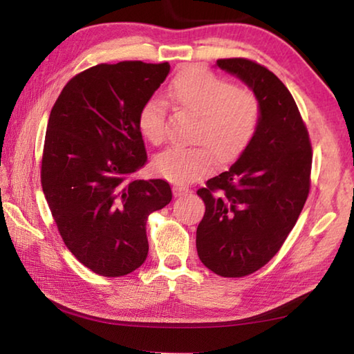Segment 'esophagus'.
Instances as JSON below:
<instances>
[{
	"instance_id": "obj_1",
	"label": "esophagus",
	"mask_w": 354,
	"mask_h": 354,
	"mask_svg": "<svg viewBox=\"0 0 354 354\" xmlns=\"http://www.w3.org/2000/svg\"><path fill=\"white\" fill-rule=\"evenodd\" d=\"M189 194H190V189L185 187V185H179V184L173 185V195L175 196H185Z\"/></svg>"
}]
</instances>
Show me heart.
<instances>
[{
  "label": "heart",
  "mask_w": 354,
  "mask_h": 354,
  "mask_svg": "<svg viewBox=\"0 0 354 354\" xmlns=\"http://www.w3.org/2000/svg\"><path fill=\"white\" fill-rule=\"evenodd\" d=\"M170 95L183 109L196 115L192 147H171L156 156L154 169L175 183H189L211 170L218 160L234 158L253 139L261 120V103L248 87L231 86L205 68H190L178 75ZM139 128L147 139L159 145L167 134V104L148 98L139 112Z\"/></svg>",
  "instance_id": "1"
}]
</instances>
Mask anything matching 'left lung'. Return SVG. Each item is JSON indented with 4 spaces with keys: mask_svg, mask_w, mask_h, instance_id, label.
Returning a JSON list of instances; mask_svg holds the SVG:
<instances>
[{
    "mask_svg": "<svg viewBox=\"0 0 354 354\" xmlns=\"http://www.w3.org/2000/svg\"><path fill=\"white\" fill-rule=\"evenodd\" d=\"M256 93L261 120L234 164L198 189L200 261L225 278L254 273L283 247L310 189L313 147L295 100L270 70L243 57L218 59Z\"/></svg>",
    "mask_w": 354,
    "mask_h": 354,
    "instance_id": "1",
    "label": "left lung"
}]
</instances>
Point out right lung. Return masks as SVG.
Instances as JSON below:
<instances>
[{"mask_svg":"<svg viewBox=\"0 0 354 354\" xmlns=\"http://www.w3.org/2000/svg\"><path fill=\"white\" fill-rule=\"evenodd\" d=\"M170 64L124 61L77 73L53 106L41 189L64 243L101 277H124L148 256L147 220L171 201L164 179H137L147 164L139 112Z\"/></svg>","mask_w":354,"mask_h":354,"instance_id":"obj_1","label":"right lung"}]
</instances>
